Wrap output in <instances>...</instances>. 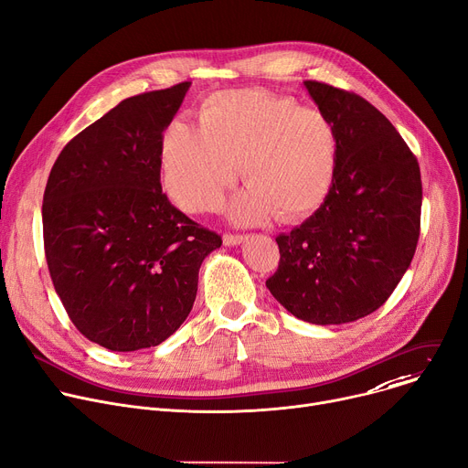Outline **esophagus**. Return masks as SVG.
<instances>
[{
	"label": "esophagus",
	"instance_id": "esophagus-1",
	"mask_svg": "<svg viewBox=\"0 0 468 468\" xmlns=\"http://www.w3.org/2000/svg\"><path fill=\"white\" fill-rule=\"evenodd\" d=\"M246 240L244 235H224V244L226 246H239Z\"/></svg>",
	"mask_w": 468,
	"mask_h": 468
}]
</instances>
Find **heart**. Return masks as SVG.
I'll use <instances>...</instances> for the list:
<instances>
[{
  "label": "heart",
  "instance_id": "1",
  "mask_svg": "<svg viewBox=\"0 0 468 468\" xmlns=\"http://www.w3.org/2000/svg\"><path fill=\"white\" fill-rule=\"evenodd\" d=\"M338 148L336 130L322 111L263 90H224L203 101L199 126L169 123L160 164L169 197L184 210L220 205L240 164L248 186L229 203L231 220L261 224L278 212L293 222L327 201Z\"/></svg>",
  "mask_w": 468,
  "mask_h": 468
}]
</instances>
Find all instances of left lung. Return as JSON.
<instances>
[{
    "label": "left lung",
    "instance_id": "obj_1",
    "mask_svg": "<svg viewBox=\"0 0 468 468\" xmlns=\"http://www.w3.org/2000/svg\"><path fill=\"white\" fill-rule=\"evenodd\" d=\"M303 84L336 130L338 167L327 201L276 237L280 263L265 284L295 318L340 325L375 313L410 267L421 175L416 155L377 107L324 82Z\"/></svg>",
    "mask_w": 468,
    "mask_h": 468
}]
</instances>
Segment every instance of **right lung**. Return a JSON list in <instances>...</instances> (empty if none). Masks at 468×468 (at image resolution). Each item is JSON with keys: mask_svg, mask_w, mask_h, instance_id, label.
Returning <instances> with one entry per match:
<instances>
[{"mask_svg": "<svg viewBox=\"0 0 468 468\" xmlns=\"http://www.w3.org/2000/svg\"><path fill=\"white\" fill-rule=\"evenodd\" d=\"M192 82L118 103L59 152L43 197L45 256L75 327L112 352L158 346L188 318L222 246L175 208L160 143Z\"/></svg>", "mask_w": 468, "mask_h": 468, "instance_id": "obj_1", "label": "right lung"}]
</instances>
